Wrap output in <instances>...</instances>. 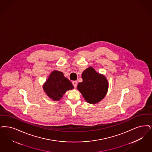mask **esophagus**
Returning <instances> with one entry per match:
<instances>
[{
  "instance_id": "obj_1",
  "label": "esophagus",
  "mask_w": 152,
  "mask_h": 152,
  "mask_svg": "<svg viewBox=\"0 0 152 152\" xmlns=\"http://www.w3.org/2000/svg\"><path fill=\"white\" fill-rule=\"evenodd\" d=\"M72 84H73L74 87L76 88L77 87V82L76 81H72Z\"/></svg>"
}]
</instances>
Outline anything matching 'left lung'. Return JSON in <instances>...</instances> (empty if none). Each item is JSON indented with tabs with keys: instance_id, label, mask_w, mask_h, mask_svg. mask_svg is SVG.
<instances>
[{
	"instance_id": "1",
	"label": "left lung",
	"mask_w": 152,
	"mask_h": 152,
	"mask_svg": "<svg viewBox=\"0 0 152 152\" xmlns=\"http://www.w3.org/2000/svg\"><path fill=\"white\" fill-rule=\"evenodd\" d=\"M81 77L83 82L79 83L77 88L85 101L95 104L103 99L109 89V83L104 75L89 67L83 71Z\"/></svg>"
}]
</instances>
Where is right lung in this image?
Returning <instances> with one entry per match:
<instances>
[{
	"label": "right lung",
	"mask_w": 152,
	"mask_h": 152,
	"mask_svg": "<svg viewBox=\"0 0 152 152\" xmlns=\"http://www.w3.org/2000/svg\"><path fill=\"white\" fill-rule=\"evenodd\" d=\"M74 88L71 82L61 71L54 70L43 85L47 96L53 101H59L67 91Z\"/></svg>",
	"instance_id": "obj_1"
}]
</instances>
